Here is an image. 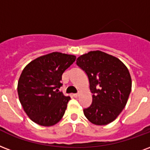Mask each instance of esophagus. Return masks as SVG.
Here are the masks:
<instances>
[{"label":"esophagus","mask_w":150,"mask_h":150,"mask_svg":"<svg viewBox=\"0 0 150 150\" xmlns=\"http://www.w3.org/2000/svg\"><path fill=\"white\" fill-rule=\"evenodd\" d=\"M79 96V93H74V94H73V97H74V98H78Z\"/></svg>","instance_id":"34e87169"}]
</instances>
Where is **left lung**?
Wrapping results in <instances>:
<instances>
[{"instance_id": "1", "label": "left lung", "mask_w": 150, "mask_h": 150, "mask_svg": "<svg viewBox=\"0 0 150 150\" xmlns=\"http://www.w3.org/2000/svg\"><path fill=\"white\" fill-rule=\"evenodd\" d=\"M76 64L87 75L92 103L84 115L96 125H106L116 120L127 102L131 78L127 67L118 58L101 51L80 56Z\"/></svg>"}]
</instances>
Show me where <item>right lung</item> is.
Segmentation results:
<instances>
[{
	"mask_svg": "<svg viewBox=\"0 0 150 150\" xmlns=\"http://www.w3.org/2000/svg\"><path fill=\"white\" fill-rule=\"evenodd\" d=\"M76 57L54 52L35 59L24 67L18 82V95L25 112L34 123L50 127L64 115L69 96L59 91L63 73Z\"/></svg>",
	"mask_w": 150,
	"mask_h": 150,
	"instance_id": "add662e5",
	"label": "right lung"
}]
</instances>
